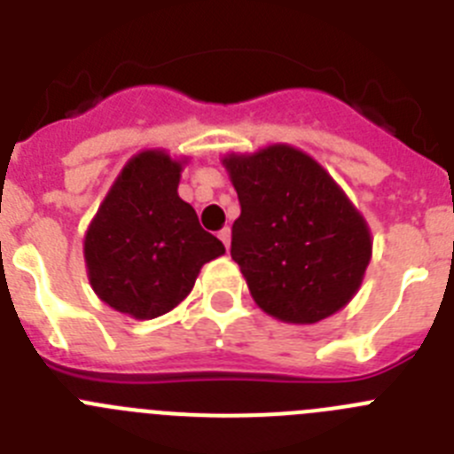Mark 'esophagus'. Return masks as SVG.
Masks as SVG:
<instances>
[{"instance_id":"34e87169","label":"esophagus","mask_w":454,"mask_h":454,"mask_svg":"<svg viewBox=\"0 0 454 454\" xmlns=\"http://www.w3.org/2000/svg\"><path fill=\"white\" fill-rule=\"evenodd\" d=\"M218 236H220V240H223V243H224V247L230 250V240H231V230H230V227H223V230L218 231Z\"/></svg>"}]
</instances>
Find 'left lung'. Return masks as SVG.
Listing matches in <instances>:
<instances>
[{
    "label": "left lung",
    "instance_id": "8db88e82",
    "mask_svg": "<svg viewBox=\"0 0 454 454\" xmlns=\"http://www.w3.org/2000/svg\"><path fill=\"white\" fill-rule=\"evenodd\" d=\"M239 192L231 259L268 316L311 325L346 307L372 254L366 220L318 161L291 145L223 159Z\"/></svg>",
    "mask_w": 454,
    "mask_h": 454
}]
</instances>
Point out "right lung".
<instances>
[{"label": "right lung", "instance_id": "obj_1", "mask_svg": "<svg viewBox=\"0 0 454 454\" xmlns=\"http://www.w3.org/2000/svg\"><path fill=\"white\" fill-rule=\"evenodd\" d=\"M182 163L145 150L122 168L83 239L88 279L120 314L152 320L186 298L224 246L179 198Z\"/></svg>", "mask_w": 454, "mask_h": 454}]
</instances>
